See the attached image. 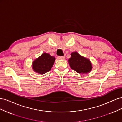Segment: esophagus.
Wrapping results in <instances>:
<instances>
[{"label": "esophagus", "mask_w": 122, "mask_h": 122, "mask_svg": "<svg viewBox=\"0 0 122 122\" xmlns=\"http://www.w3.org/2000/svg\"><path fill=\"white\" fill-rule=\"evenodd\" d=\"M57 58L59 59V60H65V56H58Z\"/></svg>", "instance_id": "34e87169"}]
</instances>
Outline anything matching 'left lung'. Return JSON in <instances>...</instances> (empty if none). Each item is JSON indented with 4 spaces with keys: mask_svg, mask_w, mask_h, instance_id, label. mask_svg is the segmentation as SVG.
Returning <instances> with one entry per match:
<instances>
[{
    "mask_svg": "<svg viewBox=\"0 0 122 122\" xmlns=\"http://www.w3.org/2000/svg\"><path fill=\"white\" fill-rule=\"evenodd\" d=\"M68 60L71 68L79 74L89 73L92 69V65L88 59L81 56L77 52H73Z\"/></svg>",
    "mask_w": 122,
    "mask_h": 122,
    "instance_id": "1",
    "label": "left lung"
}]
</instances>
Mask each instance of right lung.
I'll list each match as a JSON object with an SVG mask.
<instances>
[{"mask_svg": "<svg viewBox=\"0 0 122 122\" xmlns=\"http://www.w3.org/2000/svg\"><path fill=\"white\" fill-rule=\"evenodd\" d=\"M55 57L47 53H43L33 61L32 69L34 71L40 74L49 72L54 64Z\"/></svg>", "mask_w": 122, "mask_h": 122, "instance_id": "obj_1", "label": "right lung"}]
</instances>
